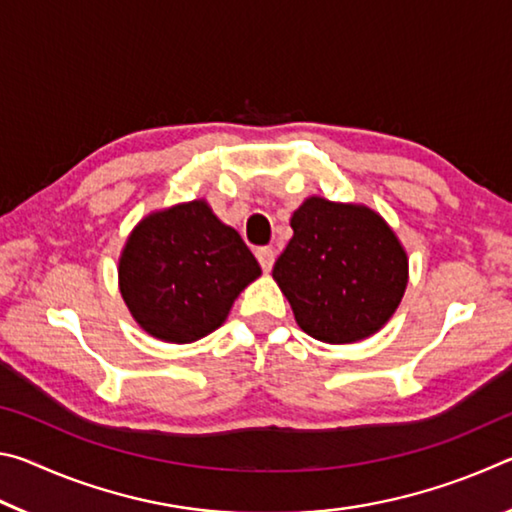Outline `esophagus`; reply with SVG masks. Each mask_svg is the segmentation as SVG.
<instances>
[{"label":"esophagus","mask_w":512,"mask_h":512,"mask_svg":"<svg viewBox=\"0 0 512 512\" xmlns=\"http://www.w3.org/2000/svg\"><path fill=\"white\" fill-rule=\"evenodd\" d=\"M255 255H257V262L262 264L264 271H266V273L271 271L273 264H275V250H273V248H257Z\"/></svg>","instance_id":"34e87169"}]
</instances>
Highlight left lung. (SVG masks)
<instances>
[{"mask_svg":"<svg viewBox=\"0 0 512 512\" xmlns=\"http://www.w3.org/2000/svg\"><path fill=\"white\" fill-rule=\"evenodd\" d=\"M291 228L273 280L302 332L332 345L377 334L409 284V255L384 216L363 203L309 196Z\"/></svg>","mask_w":512,"mask_h":512,"instance_id":"8db88e82","label":"left lung"}]
</instances>
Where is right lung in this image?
Segmentation results:
<instances>
[{
  "label": "right lung",
  "instance_id": "add662e5",
  "mask_svg": "<svg viewBox=\"0 0 512 512\" xmlns=\"http://www.w3.org/2000/svg\"><path fill=\"white\" fill-rule=\"evenodd\" d=\"M117 275L135 323L183 345L219 329L262 268L239 232L198 198L146 214L121 248Z\"/></svg>",
  "mask_w": 512,
  "mask_h": 512
}]
</instances>
